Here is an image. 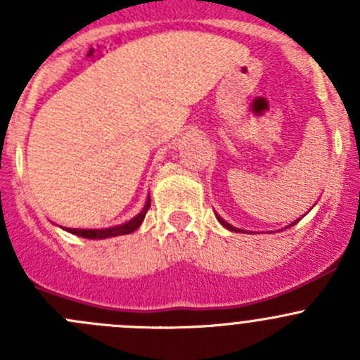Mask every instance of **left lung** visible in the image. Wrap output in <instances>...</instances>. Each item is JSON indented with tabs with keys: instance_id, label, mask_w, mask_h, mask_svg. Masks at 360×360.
Masks as SVG:
<instances>
[{
	"instance_id": "obj_1",
	"label": "left lung",
	"mask_w": 360,
	"mask_h": 360,
	"mask_svg": "<svg viewBox=\"0 0 360 360\" xmlns=\"http://www.w3.org/2000/svg\"><path fill=\"white\" fill-rule=\"evenodd\" d=\"M216 217H217V221H219V223H221V224H223V226H224V228H226V230H230V231H237V233H238V231H240V233H245V230H240V228H235V226H233V224L226 223V221H224V219H223V217H221V216H219V214H216ZM301 217H303V216H301ZM301 217H300V219H301ZM300 219H296V221H294V223H291V224H289V226H285V228H291V226H292V224H296V223H297V221H300Z\"/></svg>"
}]
</instances>
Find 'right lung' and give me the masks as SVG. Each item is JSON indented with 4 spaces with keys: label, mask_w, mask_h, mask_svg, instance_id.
I'll return each mask as SVG.
<instances>
[{
    "label": "right lung",
    "mask_w": 360,
    "mask_h": 360,
    "mask_svg": "<svg viewBox=\"0 0 360 360\" xmlns=\"http://www.w3.org/2000/svg\"><path fill=\"white\" fill-rule=\"evenodd\" d=\"M150 207H151V198L150 195H148V200L144 203L143 210H141L137 216H134L130 221H125V223L116 224V226H110V228H99V230H86V228H64V230L72 235H78V237L90 238V240H103V238L118 237V235H129L132 233V231H136L137 228L143 224L144 216H146Z\"/></svg>",
    "instance_id": "obj_1"
}]
</instances>
